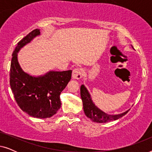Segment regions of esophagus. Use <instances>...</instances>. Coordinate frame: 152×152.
I'll return each instance as SVG.
<instances>
[{"mask_svg": "<svg viewBox=\"0 0 152 152\" xmlns=\"http://www.w3.org/2000/svg\"><path fill=\"white\" fill-rule=\"evenodd\" d=\"M82 72H83V70L82 68H75L72 70V77L74 80H80V79L82 78Z\"/></svg>", "mask_w": 152, "mask_h": 152, "instance_id": "1", "label": "esophagus"}]
</instances>
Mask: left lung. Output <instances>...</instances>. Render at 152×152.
Masks as SVG:
<instances>
[{
	"label": "left lung",
	"instance_id": "left-lung-1",
	"mask_svg": "<svg viewBox=\"0 0 152 152\" xmlns=\"http://www.w3.org/2000/svg\"><path fill=\"white\" fill-rule=\"evenodd\" d=\"M80 94L83 102V108H84L85 115L94 122L105 123V122L113 121V120H116L122 118L129 111L128 110V111L120 114L110 115V114H108L102 111L93 103L92 99H91L90 93H88V90L84 86V84H82L80 87Z\"/></svg>",
	"mask_w": 152,
	"mask_h": 152
}]
</instances>
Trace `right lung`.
I'll use <instances>...</instances> for the list:
<instances>
[{"mask_svg":"<svg viewBox=\"0 0 152 152\" xmlns=\"http://www.w3.org/2000/svg\"><path fill=\"white\" fill-rule=\"evenodd\" d=\"M39 35L40 30L36 29L17 43L12 54L10 84L22 111L32 117L41 119L52 117L60 109V94L71 79L72 70H52L39 77L32 76L23 70L18 64L17 53Z\"/></svg>","mask_w":152,"mask_h":152,"instance_id":"add662e5","label":"right lung"}]
</instances>
